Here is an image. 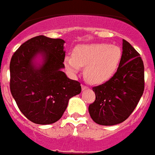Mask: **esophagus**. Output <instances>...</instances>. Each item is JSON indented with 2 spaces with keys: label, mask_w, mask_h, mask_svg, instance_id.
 Returning <instances> with one entry per match:
<instances>
[{
  "label": "esophagus",
  "mask_w": 155,
  "mask_h": 155,
  "mask_svg": "<svg viewBox=\"0 0 155 155\" xmlns=\"http://www.w3.org/2000/svg\"><path fill=\"white\" fill-rule=\"evenodd\" d=\"M87 89H88L87 86H85V85H81V90H87Z\"/></svg>",
  "instance_id": "obj_1"
}]
</instances>
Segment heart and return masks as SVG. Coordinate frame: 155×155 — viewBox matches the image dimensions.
<instances>
[{
    "label": "heart",
    "instance_id": "1",
    "mask_svg": "<svg viewBox=\"0 0 155 155\" xmlns=\"http://www.w3.org/2000/svg\"><path fill=\"white\" fill-rule=\"evenodd\" d=\"M122 51L117 45L109 43H94L78 45L74 57H65V65L70 73L78 74L81 66L85 79L92 84H101L112 78L119 67Z\"/></svg>",
    "mask_w": 155,
    "mask_h": 155
}]
</instances>
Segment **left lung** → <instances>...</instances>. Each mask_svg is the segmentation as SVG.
Wrapping results in <instances>:
<instances>
[{
  "instance_id": "obj_1",
  "label": "left lung",
  "mask_w": 155,
  "mask_h": 155,
  "mask_svg": "<svg viewBox=\"0 0 155 155\" xmlns=\"http://www.w3.org/2000/svg\"><path fill=\"white\" fill-rule=\"evenodd\" d=\"M144 65L140 54L122 40V58L114 75L104 84L93 87L96 99L89 106L94 122L114 126L127 119L144 91Z\"/></svg>"
}]
</instances>
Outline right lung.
Here are the masks:
<instances>
[{
    "instance_id": "1",
    "label": "right lung",
    "mask_w": 155,
    "mask_h": 155,
    "mask_svg": "<svg viewBox=\"0 0 155 155\" xmlns=\"http://www.w3.org/2000/svg\"><path fill=\"white\" fill-rule=\"evenodd\" d=\"M64 44L60 38L38 36L23 43L11 58V94L21 112L36 124L58 121L69 100L81 91L80 82L62 71Z\"/></svg>"
}]
</instances>
